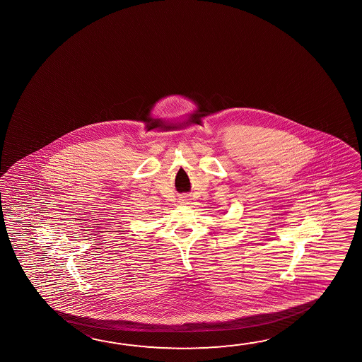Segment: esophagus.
I'll list each match as a JSON object with an SVG mask.
<instances>
[{"instance_id":"esophagus-1","label":"esophagus","mask_w":362,"mask_h":362,"mask_svg":"<svg viewBox=\"0 0 362 362\" xmlns=\"http://www.w3.org/2000/svg\"><path fill=\"white\" fill-rule=\"evenodd\" d=\"M180 198H182V199H180V201H185V197H180Z\"/></svg>"}]
</instances>
